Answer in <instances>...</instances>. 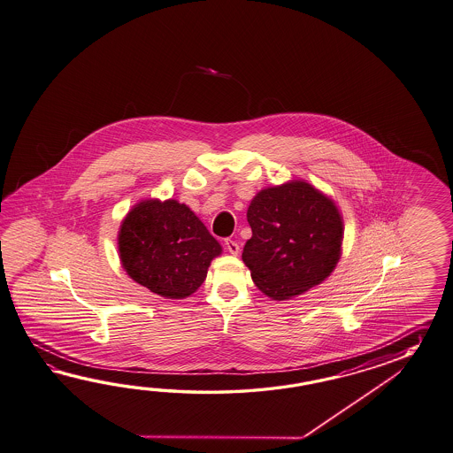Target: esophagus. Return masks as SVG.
Segmentation results:
<instances>
[{
	"mask_svg": "<svg viewBox=\"0 0 453 453\" xmlns=\"http://www.w3.org/2000/svg\"><path fill=\"white\" fill-rule=\"evenodd\" d=\"M225 246H226V250H228V253L233 254V256H238L240 254V244L234 242V240H225Z\"/></svg>",
	"mask_w": 453,
	"mask_h": 453,
	"instance_id": "34e87169",
	"label": "esophagus"
}]
</instances>
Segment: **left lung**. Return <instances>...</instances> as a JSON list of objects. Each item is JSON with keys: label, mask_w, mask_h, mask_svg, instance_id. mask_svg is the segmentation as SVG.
<instances>
[{"label": "left lung", "mask_w": 453, "mask_h": 453, "mask_svg": "<svg viewBox=\"0 0 453 453\" xmlns=\"http://www.w3.org/2000/svg\"><path fill=\"white\" fill-rule=\"evenodd\" d=\"M253 230L242 263L273 300H292L326 280L342 253L344 223L336 202L294 180L259 190L248 207Z\"/></svg>", "instance_id": "obj_1"}]
</instances>
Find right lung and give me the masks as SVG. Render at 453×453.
<instances>
[{"mask_svg": "<svg viewBox=\"0 0 453 453\" xmlns=\"http://www.w3.org/2000/svg\"><path fill=\"white\" fill-rule=\"evenodd\" d=\"M119 257L130 279L150 292L182 300L203 284L220 242L176 199H145L120 223Z\"/></svg>", "mask_w": 453, "mask_h": 453, "instance_id": "right-lung-1", "label": "right lung"}]
</instances>
